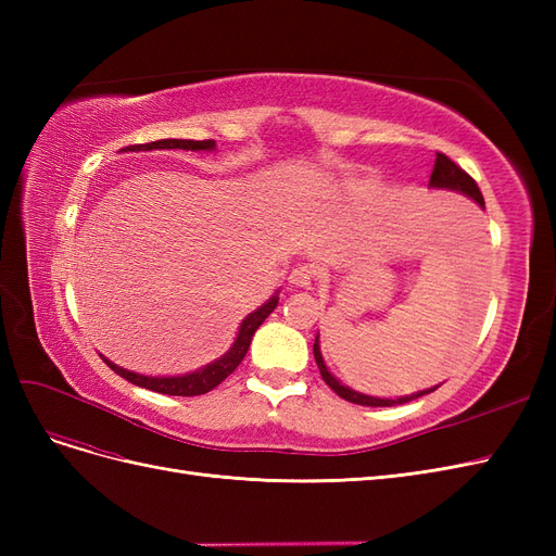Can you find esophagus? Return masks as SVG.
<instances>
[{"instance_id":"34e87169","label":"esophagus","mask_w":556,"mask_h":556,"mask_svg":"<svg viewBox=\"0 0 556 556\" xmlns=\"http://www.w3.org/2000/svg\"><path fill=\"white\" fill-rule=\"evenodd\" d=\"M315 268L313 266H308V264H299V266H294L292 271H290V285L292 288H311V285L315 282Z\"/></svg>"}]
</instances>
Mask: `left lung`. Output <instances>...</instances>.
Returning <instances> with one entry per match:
<instances>
[{
	"mask_svg": "<svg viewBox=\"0 0 556 556\" xmlns=\"http://www.w3.org/2000/svg\"><path fill=\"white\" fill-rule=\"evenodd\" d=\"M431 188H447V190H457V192H464L466 197L476 199L478 204L484 208V199H482V192L478 188V182L470 178L459 164H454L445 153H435V164H433V172H431V180H429ZM313 355H315V362H317V368H319V376H323V380L331 387V390L339 394L341 399L350 401V403H357V406H374V408H390V406H401V403H408L413 399H419L425 394H431L435 387H431V390H425V392H417V394H410V396H401V399H376V396H366V394H359V392H352L348 390L345 384H341L339 380H336L325 366V359H323V352H319V343L315 339V345H313Z\"/></svg>",
	"mask_w": 556,
	"mask_h": 556,
	"instance_id": "obj_1",
	"label": "left lung"
}]
</instances>
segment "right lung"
I'll use <instances>...</instances> for the list:
<instances>
[{"instance_id":"1","label":"right lung","mask_w":556,"mask_h":556,"mask_svg":"<svg viewBox=\"0 0 556 556\" xmlns=\"http://www.w3.org/2000/svg\"><path fill=\"white\" fill-rule=\"evenodd\" d=\"M153 148H182V150H213L215 141L206 139V141H188V139H162V141H153V143H137V146H127L125 150H153ZM278 306V296L268 299L264 306H260L255 313H250L239 329L237 341L229 348L227 355H223L220 359H215L213 364L199 368L194 374L188 376H174V378H150V376H139L131 374L127 368L115 366L113 362L104 359L111 371H115L117 376H123L125 380H129L131 384L146 387L150 392H160V394H169V396H199L206 394L211 390H215L229 374L237 371V366L243 362L245 352L250 348L252 333L260 329V325L264 319L274 313V308Z\"/></svg>"}]
</instances>
